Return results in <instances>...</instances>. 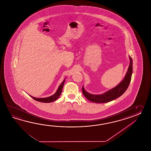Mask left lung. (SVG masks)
I'll return each instance as SVG.
<instances>
[{
	"label": "left lung",
	"instance_id": "left-lung-1",
	"mask_svg": "<svg viewBox=\"0 0 151 151\" xmlns=\"http://www.w3.org/2000/svg\"><path fill=\"white\" fill-rule=\"evenodd\" d=\"M129 58L130 63L126 74L123 80L117 86L101 94H92L88 93L83 86L82 91L84 96L87 99L93 103H105L112 101L122 96L127 89L131 80L132 74L133 72V61L130 56H129Z\"/></svg>",
	"mask_w": 151,
	"mask_h": 151
}]
</instances>
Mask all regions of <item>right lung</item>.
Masks as SVG:
<instances>
[{
	"mask_svg": "<svg viewBox=\"0 0 151 151\" xmlns=\"http://www.w3.org/2000/svg\"><path fill=\"white\" fill-rule=\"evenodd\" d=\"M65 79H66V78L64 80H63L62 83L59 85L58 90L56 91V92L51 96H48V97H46V98H35V97H33V96H31L33 99L35 100L36 101H38L39 102H42V103H48L55 101L56 100L58 99V98L60 96L62 90H63V87L64 86V84L65 81Z\"/></svg>",
	"mask_w": 151,
	"mask_h": 151,
	"instance_id": "obj_1",
	"label": "right lung"
}]
</instances>
